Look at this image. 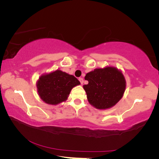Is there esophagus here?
<instances>
[{
	"instance_id": "obj_1",
	"label": "esophagus",
	"mask_w": 159,
	"mask_h": 159,
	"mask_svg": "<svg viewBox=\"0 0 159 159\" xmlns=\"http://www.w3.org/2000/svg\"><path fill=\"white\" fill-rule=\"evenodd\" d=\"M79 81L80 82V83H81V84H83V78H79Z\"/></svg>"
}]
</instances>
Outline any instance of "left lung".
<instances>
[{
  "label": "left lung",
  "instance_id": "left-lung-1",
  "mask_svg": "<svg viewBox=\"0 0 159 159\" xmlns=\"http://www.w3.org/2000/svg\"><path fill=\"white\" fill-rule=\"evenodd\" d=\"M88 84L83 85L89 103L98 109L114 107L122 98L126 82L122 72L116 67L95 69L85 75Z\"/></svg>",
  "mask_w": 159,
  "mask_h": 159
}]
</instances>
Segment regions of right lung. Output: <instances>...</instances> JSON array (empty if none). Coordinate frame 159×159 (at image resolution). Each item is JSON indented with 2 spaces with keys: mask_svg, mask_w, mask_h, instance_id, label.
Here are the masks:
<instances>
[{
  "mask_svg": "<svg viewBox=\"0 0 159 159\" xmlns=\"http://www.w3.org/2000/svg\"><path fill=\"white\" fill-rule=\"evenodd\" d=\"M80 84L79 80L73 75L57 69L40 76L36 86L39 95L43 101L56 105L65 102L72 88Z\"/></svg>",
  "mask_w": 159,
  "mask_h": 159,
  "instance_id": "add662e5",
  "label": "right lung"
}]
</instances>
